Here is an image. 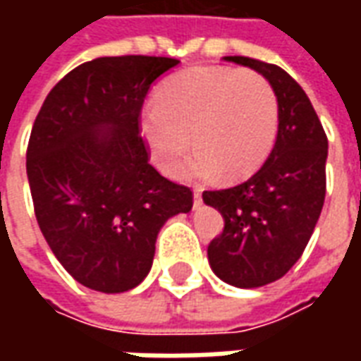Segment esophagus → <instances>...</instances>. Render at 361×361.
I'll use <instances>...</instances> for the list:
<instances>
[{"label": "esophagus", "instance_id": "34e87169", "mask_svg": "<svg viewBox=\"0 0 361 361\" xmlns=\"http://www.w3.org/2000/svg\"><path fill=\"white\" fill-rule=\"evenodd\" d=\"M201 203H203V195H201V191H199V189H195V193H193V204L199 207Z\"/></svg>", "mask_w": 361, "mask_h": 361}]
</instances>
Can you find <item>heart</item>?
<instances>
[{"label": "heart", "mask_w": 361, "mask_h": 361, "mask_svg": "<svg viewBox=\"0 0 361 361\" xmlns=\"http://www.w3.org/2000/svg\"><path fill=\"white\" fill-rule=\"evenodd\" d=\"M141 131L164 173H178L193 141L195 157L181 176L209 180L222 172L240 180L272 150L279 100L269 79L253 69L191 67L160 85L157 102L142 110Z\"/></svg>", "instance_id": "1"}]
</instances>
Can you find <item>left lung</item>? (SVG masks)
Here are the masks:
<instances>
[{
    "instance_id": "left-lung-1",
    "label": "left lung",
    "mask_w": 361,
    "mask_h": 361,
    "mask_svg": "<svg viewBox=\"0 0 361 361\" xmlns=\"http://www.w3.org/2000/svg\"><path fill=\"white\" fill-rule=\"evenodd\" d=\"M269 79L279 100V135L265 164L240 185L203 191V201L224 216L209 243V261L220 279L238 288L282 279L315 230L325 203V129L303 89L282 67L226 56Z\"/></svg>"
}]
</instances>
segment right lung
Segmentation results:
<instances>
[{"label":"right lung","mask_w":361,"mask_h":361,"mask_svg":"<svg viewBox=\"0 0 361 361\" xmlns=\"http://www.w3.org/2000/svg\"><path fill=\"white\" fill-rule=\"evenodd\" d=\"M173 58L116 56L75 67L46 96L27 149L35 214L54 255L82 286L106 294L149 274L164 222L193 191L160 176L141 135L150 85Z\"/></svg>","instance_id":"1"}]
</instances>
